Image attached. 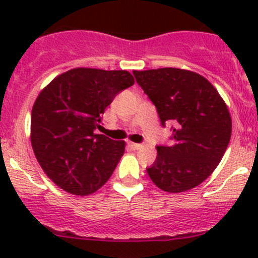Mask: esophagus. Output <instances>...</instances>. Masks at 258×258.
Masks as SVG:
<instances>
[{
    "mask_svg": "<svg viewBox=\"0 0 258 258\" xmlns=\"http://www.w3.org/2000/svg\"><path fill=\"white\" fill-rule=\"evenodd\" d=\"M128 146L132 148V150H140V148H142L141 144H134V142H130Z\"/></svg>",
    "mask_w": 258,
    "mask_h": 258,
    "instance_id": "obj_1",
    "label": "esophagus"
}]
</instances>
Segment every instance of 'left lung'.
I'll return each instance as SVG.
<instances>
[{"label":"left lung","instance_id":"8db88e82","mask_svg":"<svg viewBox=\"0 0 258 258\" xmlns=\"http://www.w3.org/2000/svg\"><path fill=\"white\" fill-rule=\"evenodd\" d=\"M156 106L161 124H171L172 144L158 145L147 173L162 191L177 194L199 186L215 171L232 132L228 108L201 75L186 70L134 71Z\"/></svg>","mask_w":258,"mask_h":258}]
</instances>
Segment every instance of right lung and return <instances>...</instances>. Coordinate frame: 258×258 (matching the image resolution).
<instances>
[{"mask_svg": "<svg viewBox=\"0 0 258 258\" xmlns=\"http://www.w3.org/2000/svg\"><path fill=\"white\" fill-rule=\"evenodd\" d=\"M127 71L74 69L40 92L31 113V144L42 170L74 195L93 194L113 173L124 142L96 135L101 114L131 87Z\"/></svg>", "mask_w": 258, "mask_h": 258, "instance_id": "1", "label": "right lung"}]
</instances>
